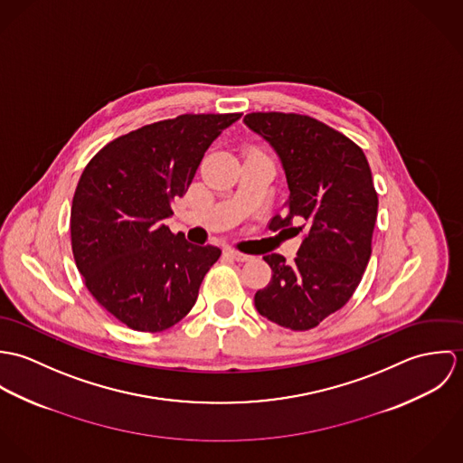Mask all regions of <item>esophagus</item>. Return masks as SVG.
Wrapping results in <instances>:
<instances>
[{"instance_id":"esophagus-1","label":"esophagus","mask_w":463,"mask_h":463,"mask_svg":"<svg viewBox=\"0 0 463 463\" xmlns=\"http://www.w3.org/2000/svg\"><path fill=\"white\" fill-rule=\"evenodd\" d=\"M226 253H228L232 259H235L237 262H248V260H251L250 255H246V253H242V251H237V250H226Z\"/></svg>"}]
</instances>
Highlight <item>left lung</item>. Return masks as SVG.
Segmentation results:
<instances>
[{
	"label": "left lung",
	"mask_w": 463,
	"mask_h": 463,
	"mask_svg": "<svg viewBox=\"0 0 463 463\" xmlns=\"http://www.w3.org/2000/svg\"><path fill=\"white\" fill-rule=\"evenodd\" d=\"M244 123L272 146L290 191L287 212L269 228H305L294 264L265 255L272 278L255 307L283 328L312 330L351 299L369 264L378 215L371 167L362 147L314 118L253 112Z\"/></svg>",
	"instance_id": "1"
}]
</instances>
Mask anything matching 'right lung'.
<instances>
[{
  "label": "right lung",
  "instance_id": "add662e5",
  "mask_svg": "<svg viewBox=\"0 0 463 463\" xmlns=\"http://www.w3.org/2000/svg\"><path fill=\"white\" fill-rule=\"evenodd\" d=\"M241 114H184L118 137L83 169L71 206L74 262L94 299L135 331L182 321L221 257L164 219L182 198L210 144Z\"/></svg>",
  "mask_w": 463,
  "mask_h": 463
}]
</instances>
